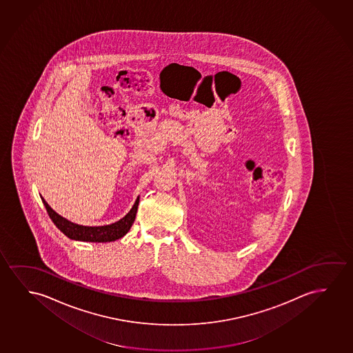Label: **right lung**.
Returning a JSON list of instances; mask_svg holds the SVG:
<instances>
[{
	"label": "right lung",
	"mask_w": 353,
	"mask_h": 353,
	"mask_svg": "<svg viewBox=\"0 0 353 353\" xmlns=\"http://www.w3.org/2000/svg\"><path fill=\"white\" fill-rule=\"evenodd\" d=\"M42 203L46 208L47 212L50 219L53 221V223L57 225V228L67 235L68 238L74 239V241H91V243H108V241H118L123 238V235L128 233L131 225L134 222L136 214H137L138 203H139V196L134 201L132 209L130 210L128 215L119 220L115 223L107 225H98V227H90V225H77L72 223L67 219L58 215L54 210L51 209V206L47 204L46 200L42 198Z\"/></svg>",
	"instance_id": "obj_1"
}]
</instances>
